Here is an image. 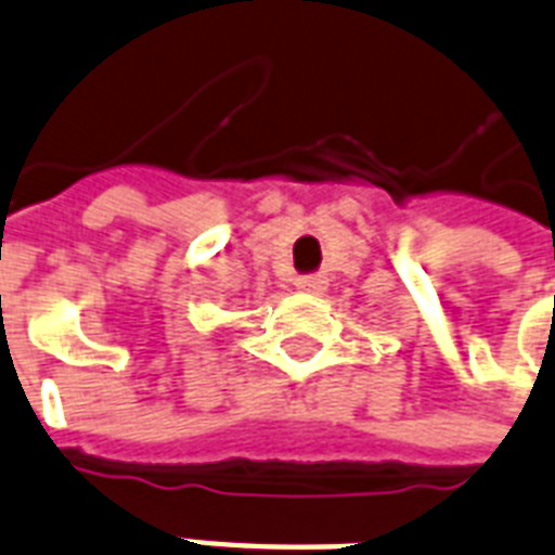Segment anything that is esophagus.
Segmentation results:
<instances>
[{"label": "esophagus", "instance_id": "obj_1", "mask_svg": "<svg viewBox=\"0 0 555 555\" xmlns=\"http://www.w3.org/2000/svg\"><path fill=\"white\" fill-rule=\"evenodd\" d=\"M295 286H298L300 292H324L326 281H324V274H307V278H298Z\"/></svg>", "mask_w": 555, "mask_h": 555}]
</instances>
